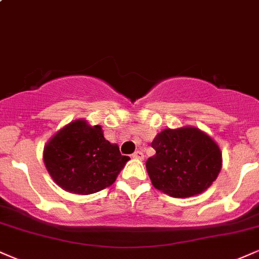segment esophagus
Masks as SVG:
<instances>
[{
    "mask_svg": "<svg viewBox=\"0 0 259 259\" xmlns=\"http://www.w3.org/2000/svg\"><path fill=\"white\" fill-rule=\"evenodd\" d=\"M133 158H135V159L142 160L143 158H145V155H143V153H142L141 151H136L135 153H133Z\"/></svg>",
    "mask_w": 259,
    "mask_h": 259,
    "instance_id": "esophagus-1",
    "label": "esophagus"
}]
</instances>
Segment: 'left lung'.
<instances>
[{
	"instance_id": "8db88e82",
	"label": "left lung",
	"mask_w": 259,
	"mask_h": 259,
	"mask_svg": "<svg viewBox=\"0 0 259 259\" xmlns=\"http://www.w3.org/2000/svg\"><path fill=\"white\" fill-rule=\"evenodd\" d=\"M155 149L146 167L152 185L174 198L200 194L222 167V153L207 134L193 126L165 129L152 141Z\"/></svg>"
}]
</instances>
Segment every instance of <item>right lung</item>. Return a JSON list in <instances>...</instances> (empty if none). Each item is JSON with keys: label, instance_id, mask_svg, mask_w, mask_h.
I'll return each mask as SVG.
<instances>
[{"label": "right lung", "instance_id": "1", "mask_svg": "<svg viewBox=\"0 0 259 259\" xmlns=\"http://www.w3.org/2000/svg\"><path fill=\"white\" fill-rule=\"evenodd\" d=\"M130 158L104 138L100 125L71 121L46 145L43 160L64 191L88 195L110 187Z\"/></svg>", "mask_w": 259, "mask_h": 259}]
</instances>
